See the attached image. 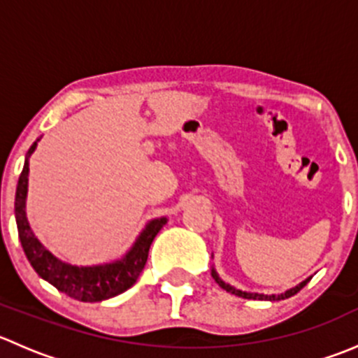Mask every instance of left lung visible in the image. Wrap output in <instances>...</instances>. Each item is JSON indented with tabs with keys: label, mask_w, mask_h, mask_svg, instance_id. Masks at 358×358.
<instances>
[{
	"label": "left lung",
	"mask_w": 358,
	"mask_h": 358,
	"mask_svg": "<svg viewBox=\"0 0 358 358\" xmlns=\"http://www.w3.org/2000/svg\"><path fill=\"white\" fill-rule=\"evenodd\" d=\"M211 275H213V279L216 280V284H218V286L222 287V289H225L227 292H232V294H236V296H241V298H246V299H266V301H279V299H286V298H291V296H294L296 292H299V291H301L303 287H305L306 284L310 282V279L303 280L301 284H298V286H296V287H292V289H289V291L282 292V294H258V292H246V291H241V289H236V287L229 286V284H225V282H223L222 279H220V277H218V273H216L215 270H213V272H211Z\"/></svg>",
	"instance_id": "left-lung-1"
}]
</instances>
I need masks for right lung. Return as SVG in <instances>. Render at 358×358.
Segmentation results:
<instances>
[{
	"instance_id": "right-lung-1",
	"label": "right lung",
	"mask_w": 358,
	"mask_h": 358,
	"mask_svg": "<svg viewBox=\"0 0 358 358\" xmlns=\"http://www.w3.org/2000/svg\"><path fill=\"white\" fill-rule=\"evenodd\" d=\"M38 143H32L29 149L27 157L34 152ZM27 176H29V161L25 159L22 173H20L19 185L15 194V220L19 229V239L22 243L24 252L29 263L36 270L41 279L48 280L57 289L66 292L71 298L79 299L85 303L103 301V299L114 298L133 286L142 273L149 258V249L154 237L159 230L166 225V218L152 220L145 227L140 237L136 239L135 246L122 259L107 265L96 266H74L69 263L60 262L45 249L41 243L34 237L27 218H25V196H27Z\"/></svg>"
}]
</instances>
